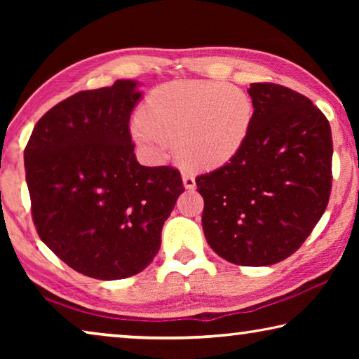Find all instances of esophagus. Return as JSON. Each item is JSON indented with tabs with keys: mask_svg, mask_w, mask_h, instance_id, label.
Here are the masks:
<instances>
[{
	"mask_svg": "<svg viewBox=\"0 0 359 359\" xmlns=\"http://www.w3.org/2000/svg\"><path fill=\"white\" fill-rule=\"evenodd\" d=\"M182 180H184V187L187 190H193L196 187V180H194V175L191 172H182Z\"/></svg>",
	"mask_w": 359,
	"mask_h": 359,
	"instance_id": "34e87169",
	"label": "esophagus"
}]
</instances>
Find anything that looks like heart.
I'll use <instances>...</instances> for the list:
<instances>
[{"mask_svg": "<svg viewBox=\"0 0 359 359\" xmlns=\"http://www.w3.org/2000/svg\"><path fill=\"white\" fill-rule=\"evenodd\" d=\"M253 104L244 90L231 83L179 81L149 96L133 120L135 141L154 158H165L175 142L185 165L212 169L229 161L250 131Z\"/></svg>", "mask_w": 359, "mask_h": 359, "instance_id": "1", "label": "heart"}]
</instances>
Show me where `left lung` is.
I'll return each mask as SVG.
<instances>
[{"instance_id": "obj_1", "label": "left lung", "mask_w": 359, "mask_h": 359, "mask_svg": "<svg viewBox=\"0 0 359 359\" xmlns=\"http://www.w3.org/2000/svg\"><path fill=\"white\" fill-rule=\"evenodd\" d=\"M248 95L255 111L244 145L196 185L212 250L239 266H271L302 245L330 201L331 126L282 85L252 83Z\"/></svg>"}]
</instances>
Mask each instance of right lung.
I'll return each instance as SVG.
<instances>
[{
	"label": "right lung",
	"mask_w": 359,
	"mask_h": 359,
	"mask_svg": "<svg viewBox=\"0 0 359 359\" xmlns=\"http://www.w3.org/2000/svg\"><path fill=\"white\" fill-rule=\"evenodd\" d=\"M137 87L117 81L69 96L34 125L23 155L39 238L98 280L136 276L151 263L185 191L177 169L136 160L130 117L142 98Z\"/></svg>",
	"instance_id": "obj_1"
}]
</instances>
